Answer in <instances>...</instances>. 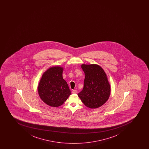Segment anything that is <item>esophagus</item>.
I'll use <instances>...</instances> for the list:
<instances>
[{
    "mask_svg": "<svg viewBox=\"0 0 149 149\" xmlns=\"http://www.w3.org/2000/svg\"><path fill=\"white\" fill-rule=\"evenodd\" d=\"M72 93L73 94H76L77 93V91H75V90H73V91H72Z\"/></svg>",
    "mask_w": 149,
    "mask_h": 149,
    "instance_id": "34e87169",
    "label": "esophagus"
}]
</instances>
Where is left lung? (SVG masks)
<instances>
[{"label": "left lung", "instance_id": "8db88e82", "mask_svg": "<svg viewBox=\"0 0 149 149\" xmlns=\"http://www.w3.org/2000/svg\"><path fill=\"white\" fill-rule=\"evenodd\" d=\"M85 74L84 88L78 94L84 104L91 109L100 107L109 97L111 86L104 70L97 64H82Z\"/></svg>", "mask_w": 149, "mask_h": 149}]
</instances>
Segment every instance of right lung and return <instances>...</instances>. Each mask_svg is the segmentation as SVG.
<instances>
[{
	"instance_id": "right-lung-1",
	"label": "right lung",
	"mask_w": 149,
	"mask_h": 149,
	"mask_svg": "<svg viewBox=\"0 0 149 149\" xmlns=\"http://www.w3.org/2000/svg\"><path fill=\"white\" fill-rule=\"evenodd\" d=\"M63 67H51L43 73L38 86V94L49 106L56 107L63 104L71 94L66 81L63 77Z\"/></svg>"
}]
</instances>
